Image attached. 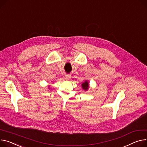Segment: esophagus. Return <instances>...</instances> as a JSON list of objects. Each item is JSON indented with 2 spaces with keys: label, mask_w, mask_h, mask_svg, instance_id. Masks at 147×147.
Segmentation results:
<instances>
[{
  "label": "esophagus",
  "mask_w": 147,
  "mask_h": 147,
  "mask_svg": "<svg viewBox=\"0 0 147 147\" xmlns=\"http://www.w3.org/2000/svg\"><path fill=\"white\" fill-rule=\"evenodd\" d=\"M64 78L66 80H70V79H71V76L70 75H65Z\"/></svg>",
  "instance_id": "obj_1"
}]
</instances>
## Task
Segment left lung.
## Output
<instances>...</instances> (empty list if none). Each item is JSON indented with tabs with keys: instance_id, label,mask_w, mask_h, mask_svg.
<instances>
[{
	"instance_id": "obj_1",
	"label": "left lung",
	"mask_w": 147,
	"mask_h": 147,
	"mask_svg": "<svg viewBox=\"0 0 147 147\" xmlns=\"http://www.w3.org/2000/svg\"><path fill=\"white\" fill-rule=\"evenodd\" d=\"M82 89L84 90L85 91H87L89 88V83L87 80H84L83 83H82Z\"/></svg>"
}]
</instances>
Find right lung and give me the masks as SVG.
I'll use <instances>...</instances> for the list:
<instances>
[{
	"label": "right lung",
	"mask_w": 147,
	"mask_h": 147,
	"mask_svg": "<svg viewBox=\"0 0 147 147\" xmlns=\"http://www.w3.org/2000/svg\"><path fill=\"white\" fill-rule=\"evenodd\" d=\"M49 87V88H50V86H48Z\"/></svg>",
	"instance_id": "right-lung-1"
}]
</instances>
